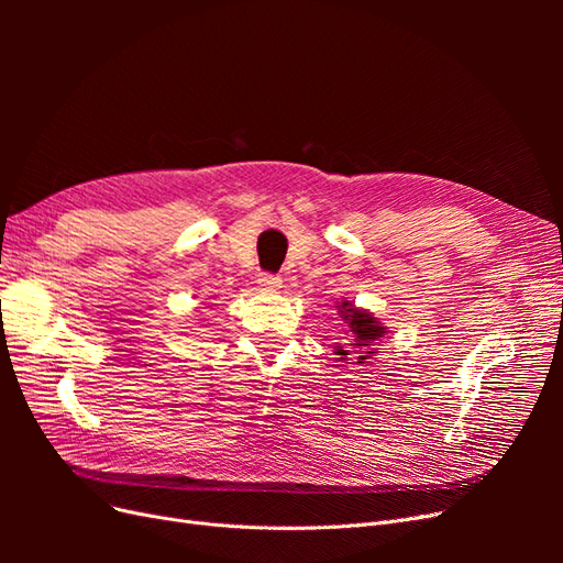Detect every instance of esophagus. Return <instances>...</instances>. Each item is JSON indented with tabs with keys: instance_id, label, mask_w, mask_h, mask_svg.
Listing matches in <instances>:
<instances>
[{
	"instance_id": "esophagus-1",
	"label": "esophagus",
	"mask_w": 563,
	"mask_h": 563,
	"mask_svg": "<svg viewBox=\"0 0 563 563\" xmlns=\"http://www.w3.org/2000/svg\"><path fill=\"white\" fill-rule=\"evenodd\" d=\"M258 286H261V291L275 294L277 288L282 286V279H279L277 275H261V279H258Z\"/></svg>"
}]
</instances>
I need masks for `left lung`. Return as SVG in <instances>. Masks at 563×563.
Masks as SVG:
<instances>
[{
	"instance_id": "obj_1",
	"label": "left lung",
	"mask_w": 563,
	"mask_h": 563,
	"mask_svg": "<svg viewBox=\"0 0 563 563\" xmlns=\"http://www.w3.org/2000/svg\"><path fill=\"white\" fill-rule=\"evenodd\" d=\"M340 317L345 319V323H347L350 331H352V343L350 345H340L338 343L335 345V354H340V360H347L350 354H360V356H354V360H356V364H364L368 356L373 354L371 345L387 333L385 327H380V321L373 317L371 312L354 308L350 300H345L343 305H340ZM350 346L353 347L352 351L349 350ZM360 349L363 350L362 353L358 352Z\"/></svg>"
}]
</instances>
